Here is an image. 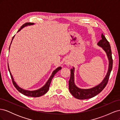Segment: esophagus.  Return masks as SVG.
<instances>
[{
	"label": "esophagus",
	"instance_id": "obj_1",
	"mask_svg": "<svg viewBox=\"0 0 120 120\" xmlns=\"http://www.w3.org/2000/svg\"><path fill=\"white\" fill-rule=\"evenodd\" d=\"M66 64L67 65H69V64H70V61H69L68 60H66Z\"/></svg>",
	"mask_w": 120,
	"mask_h": 120
}]
</instances>
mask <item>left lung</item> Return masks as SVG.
Segmentation results:
<instances>
[{"label":"left lung","mask_w":120,"mask_h":120,"mask_svg":"<svg viewBox=\"0 0 120 120\" xmlns=\"http://www.w3.org/2000/svg\"><path fill=\"white\" fill-rule=\"evenodd\" d=\"M101 39L98 43V45L101 47L106 52L107 56L109 61V68L106 77L99 85L93 88L89 89H81L76 86L74 82V68L71 70V77L68 82V88L71 95L76 99L79 100L88 99L96 96L100 93L105 86L107 85L109 79L112 68V51L111 46L106 38L102 34L101 36Z\"/></svg>","instance_id":"obj_1"}]
</instances>
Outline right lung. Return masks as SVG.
Masks as SVG:
<instances>
[{"label":"right lung","mask_w":120,"mask_h":120,"mask_svg":"<svg viewBox=\"0 0 120 120\" xmlns=\"http://www.w3.org/2000/svg\"><path fill=\"white\" fill-rule=\"evenodd\" d=\"M34 24V23H31V22L25 23L23 24L22 25V26H21L20 28L19 29V30H18L17 32L21 30V29H22L23 27H24V26H27V25H32ZM14 37V36H13V37L12 41V39H13ZM11 42H12V41H11ZM11 43H10V45H11ZM10 46L9 48V49H10ZM8 71H9V73H10V77H11V79H12V83H13L14 86H15V88L18 90H19V91L20 93H21V94H22L23 95H24L25 96H28V97H41V96L43 95H45V94L46 93L48 92V91L49 90V86H50V82H52V78H53L54 75H55V74L56 73V72L58 71H59L61 68V67H59V68H57L56 69V70L52 72V75L50 76V77L49 79V80L48 81V82H47L46 83H45V85L43 86H42L41 88L39 89L38 90H33V91H30V90H23L22 89L20 88V87L18 86V85L15 83V82H14L12 75L11 74L10 70H9V66H8Z\"/></svg>","instance_id":"right-lung-1"}]
</instances>
